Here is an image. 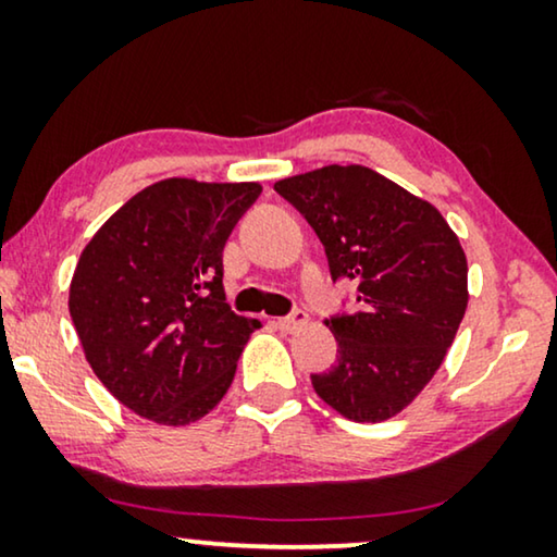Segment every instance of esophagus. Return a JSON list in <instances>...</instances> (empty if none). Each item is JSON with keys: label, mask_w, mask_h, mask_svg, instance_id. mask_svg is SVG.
Returning a JSON list of instances; mask_svg holds the SVG:
<instances>
[{"label": "esophagus", "mask_w": 557, "mask_h": 557, "mask_svg": "<svg viewBox=\"0 0 557 557\" xmlns=\"http://www.w3.org/2000/svg\"><path fill=\"white\" fill-rule=\"evenodd\" d=\"M307 324H309L307 311H294L292 317H281L276 322L281 332H296V330H301V326H307Z\"/></svg>", "instance_id": "esophagus-1"}]
</instances>
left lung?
I'll list each match as a JSON object with an SVG mask.
<instances>
[{"instance_id":"8db88e82","label":"left lung","mask_w":557,"mask_h":557,"mask_svg":"<svg viewBox=\"0 0 557 557\" xmlns=\"http://www.w3.org/2000/svg\"><path fill=\"white\" fill-rule=\"evenodd\" d=\"M273 189L307 218L332 278L357 281L362 311L326 319L337 364L311 375L355 423L398 416L431 383L469 304L467 256L431 202L362 164H330Z\"/></svg>"}]
</instances>
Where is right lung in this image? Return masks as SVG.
Masks as SVG:
<instances>
[{
  "instance_id": "right-lung-1",
  "label": "right lung",
  "mask_w": 557,
  "mask_h": 557,
  "mask_svg": "<svg viewBox=\"0 0 557 557\" xmlns=\"http://www.w3.org/2000/svg\"><path fill=\"white\" fill-rule=\"evenodd\" d=\"M258 182L170 177L144 187L83 248L67 307L96 377L159 425L223 400L258 319L225 304L223 248Z\"/></svg>"
}]
</instances>
